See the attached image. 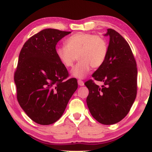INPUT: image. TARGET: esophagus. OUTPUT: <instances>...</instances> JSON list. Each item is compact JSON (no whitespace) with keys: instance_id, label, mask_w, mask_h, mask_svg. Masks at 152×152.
<instances>
[{"instance_id":"obj_1","label":"esophagus","mask_w":152,"mask_h":152,"mask_svg":"<svg viewBox=\"0 0 152 152\" xmlns=\"http://www.w3.org/2000/svg\"><path fill=\"white\" fill-rule=\"evenodd\" d=\"M77 82H78V84L80 85V86H84V82H83V81L81 80H79L77 81Z\"/></svg>"}]
</instances>
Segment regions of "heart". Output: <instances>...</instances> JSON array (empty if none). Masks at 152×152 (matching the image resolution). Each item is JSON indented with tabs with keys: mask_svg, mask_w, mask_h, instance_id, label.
I'll use <instances>...</instances> for the list:
<instances>
[{
	"mask_svg": "<svg viewBox=\"0 0 152 152\" xmlns=\"http://www.w3.org/2000/svg\"><path fill=\"white\" fill-rule=\"evenodd\" d=\"M108 48V43L103 37L80 32L68 37L66 47H59L56 53L66 68L72 67L77 59L80 60L72 74L83 78L90 71L91 67L98 68L102 66L107 57Z\"/></svg>",
	"mask_w": 152,
	"mask_h": 152,
	"instance_id": "b5f03b06",
	"label": "heart"
}]
</instances>
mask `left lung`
<instances>
[{
  "label": "left lung",
  "mask_w": 152,
  "mask_h": 152,
  "mask_svg": "<svg viewBox=\"0 0 152 152\" xmlns=\"http://www.w3.org/2000/svg\"><path fill=\"white\" fill-rule=\"evenodd\" d=\"M110 37L107 57L102 66L92 75L103 82L99 87L93 80L85 82L89 93L86 103L91 115L103 124H113L129 112L137 94V66L134 54L125 39L113 29H107Z\"/></svg>",
  "instance_id": "1"
}]
</instances>
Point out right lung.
Returning a JSON list of instances; mask_svg holds the SVG:
<instances>
[{
	"label": "right lung",
	"instance_id": "obj_1",
	"mask_svg": "<svg viewBox=\"0 0 152 152\" xmlns=\"http://www.w3.org/2000/svg\"><path fill=\"white\" fill-rule=\"evenodd\" d=\"M70 32L45 29L24 43L14 72L20 107L37 124L57 121L78 87L56 53V45Z\"/></svg>",
	"mask_w": 152,
	"mask_h": 152
}]
</instances>
